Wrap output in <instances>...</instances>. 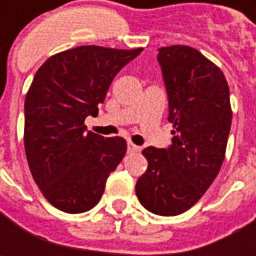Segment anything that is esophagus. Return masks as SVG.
Listing matches in <instances>:
<instances>
[{
	"label": "esophagus",
	"mask_w": 256,
	"mask_h": 256,
	"mask_svg": "<svg viewBox=\"0 0 256 256\" xmlns=\"http://www.w3.org/2000/svg\"><path fill=\"white\" fill-rule=\"evenodd\" d=\"M126 148H128V152H138V151H141V148L140 146H136L135 144L132 142H128V145H126Z\"/></svg>",
	"instance_id": "esophagus-1"
}]
</instances>
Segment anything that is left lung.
Listing matches in <instances>:
<instances>
[{"mask_svg":"<svg viewBox=\"0 0 256 256\" xmlns=\"http://www.w3.org/2000/svg\"><path fill=\"white\" fill-rule=\"evenodd\" d=\"M168 94V148L148 146V168L135 185L145 210L162 216L188 211L211 186L225 158L232 111L225 75L188 45L158 50Z\"/></svg>","mask_w":256,"mask_h":256,"instance_id":"left-lung-1","label":"left lung"}]
</instances>
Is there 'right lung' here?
Listing matches in <instances>:
<instances>
[{
  "instance_id": "1",
  "label": "right lung",
  "mask_w": 256,
  "mask_h": 256,
  "mask_svg": "<svg viewBox=\"0 0 256 256\" xmlns=\"http://www.w3.org/2000/svg\"><path fill=\"white\" fill-rule=\"evenodd\" d=\"M142 48L82 45L50 56L25 96L24 145L35 184L60 211L81 214L100 202L110 174L126 152L121 136L86 132L108 88Z\"/></svg>"
}]
</instances>
